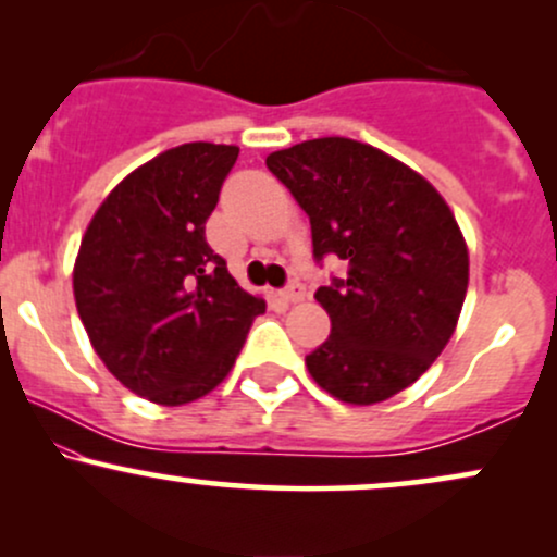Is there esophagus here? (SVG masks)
I'll list each match as a JSON object with an SVG mask.
<instances>
[{
  "label": "esophagus",
  "mask_w": 557,
  "mask_h": 557,
  "mask_svg": "<svg viewBox=\"0 0 557 557\" xmlns=\"http://www.w3.org/2000/svg\"><path fill=\"white\" fill-rule=\"evenodd\" d=\"M280 296H283L287 304H298V300H304V296H306V287L293 280L290 285L283 287V293H280Z\"/></svg>",
  "instance_id": "obj_1"
}]
</instances>
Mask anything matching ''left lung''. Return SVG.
<instances>
[{
	"instance_id": "left-lung-1",
	"label": "left lung",
	"mask_w": 557,
	"mask_h": 557,
	"mask_svg": "<svg viewBox=\"0 0 557 557\" xmlns=\"http://www.w3.org/2000/svg\"><path fill=\"white\" fill-rule=\"evenodd\" d=\"M309 214L314 259L345 277L317 290L330 337L306 356L314 382L354 406L419 380L456 330L469 251L445 198L419 172L354 138H314L267 157Z\"/></svg>"
}]
</instances>
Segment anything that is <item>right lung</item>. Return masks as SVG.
Instances as JSON below:
<instances>
[{"label": "right lung", "mask_w": 557, "mask_h": 557, "mask_svg": "<svg viewBox=\"0 0 557 557\" xmlns=\"http://www.w3.org/2000/svg\"><path fill=\"white\" fill-rule=\"evenodd\" d=\"M238 146L183 144L133 170L96 209L73 270L96 356L131 393L183 406L225 380L267 304L207 243Z\"/></svg>", "instance_id": "1"}]
</instances>
